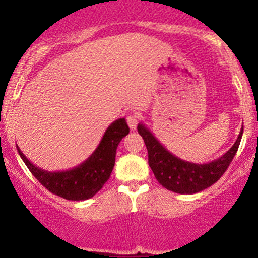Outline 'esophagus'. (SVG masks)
<instances>
[{"mask_svg": "<svg viewBox=\"0 0 258 258\" xmlns=\"http://www.w3.org/2000/svg\"><path fill=\"white\" fill-rule=\"evenodd\" d=\"M126 122L131 129H136L138 122H140V115H138V113H131V115H127Z\"/></svg>", "mask_w": 258, "mask_h": 258, "instance_id": "esophagus-1", "label": "esophagus"}]
</instances>
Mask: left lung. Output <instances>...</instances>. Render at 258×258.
Returning <instances> with one entry per match:
<instances>
[{
	"mask_svg": "<svg viewBox=\"0 0 258 258\" xmlns=\"http://www.w3.org/2000/svg\"><path fill=\"white\" fill-rule=\"evenodd\" d=\"M137 129L147 147L149 165L154 172L155 178L166 190L177 194H197L216 183L229 168L243 136L241 129L231 149L217 160L195 164L182 160L168 151L142 122L138 124Z\"/></svg>",
	"mask_w": 258,
	"mask_h": 258,
	"instance_id": "obj_1",
	"label": "left lung"
}]
</instances>
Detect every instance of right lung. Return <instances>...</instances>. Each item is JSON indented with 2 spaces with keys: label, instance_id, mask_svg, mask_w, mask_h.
<instances>
[{
  "label": "right lung",
  "instance_id": "obj_1",
  "mask_svg": "<svg viewBox=\"0 0 258 258\" xmlns=\"http://www.w3.org/2000/svg\"><path fill=\"white\" fill-rule=\"evenodd\" d=\"M127 133L129 126L125 118H118L107 127L101 143L84 163L61 172H47L33 165L17 147L27 168L50 192L67 200H86L94 197L109 178L117 146Z\"/></svg>",
  "mask_w": 258,
  "mask_h": 258
}]
</instances>
